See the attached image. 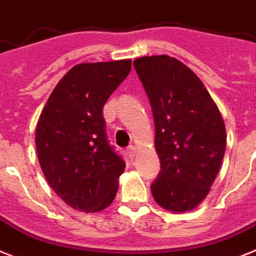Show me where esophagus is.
Returning a JSON list of instances; mask_svg holds the SVG:
<instances>
[{"instance_id":"obj_1","label":"esophagus","mask_w":256,"mask_h":256,"mask_svg":"<svg viewBox=\"0 0 256 256\" xmlns=\"http://www.w3.org/2000/svg\"><path fill=\"white\" fill-rule=\"evenodd\" d=\"M126 154L130 155V158H134V155H136V148L133 145L128 146V148H126Z\"/></svg>"}]
</instances>
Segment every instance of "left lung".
<instances>
[{
	"instance_id": "8db88e82",
	"label": "left lung",
	"mask_w": 256,
	"mask_h": 256,
	"mask_svg": "<svg viewBox=\"0 0 256 256\" xmlns=\"http://www.w3.org/2000/svg\"><path fill=\"white\" fill-rule=\"evenodd\" d=\"M152 104L160 172L155 202L171 212L196 208L211 190L226 148V124L200 78L170 56L133 62Z\"/></svg>"
}]
</instances>
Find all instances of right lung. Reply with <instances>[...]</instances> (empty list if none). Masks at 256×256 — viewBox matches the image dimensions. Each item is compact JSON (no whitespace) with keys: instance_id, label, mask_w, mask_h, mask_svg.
Instances as JSON below:
<instances>
[{"instance_id":"obj_1","label":"right lung","mask_w":256,"mask_h":256,"mask_svg":"<svg viewBox=\"0 0 256 256\" xmlns=\"http://www.w3.org/2000/svg\"><path fill=\"white\" fill-rule=\"evenodd\" d=\"M130 67V60L74 66L40 114L34 142L41 170L76 211L100 212L118 193L126 164L107 142L102 111Z\"/></svg>"}]
</instances>
